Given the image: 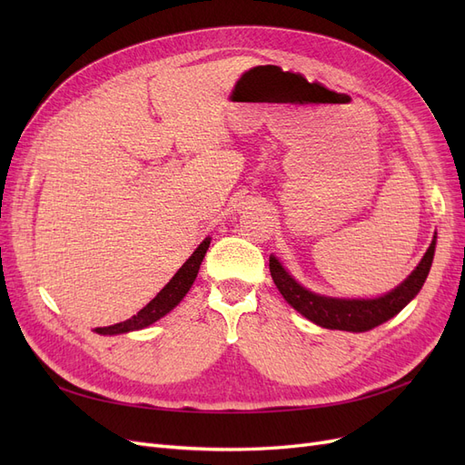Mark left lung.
Wrapping results in <instances>:
<instances>
[{
	"label": "left lung",
	"mask_w": 465,
	"mask_h": 465,
	"mask_svg": "<svg viewBox=\"0 0 465 465\" xmlns=\"http://www.w3.org/2000/svg\"><path fill=\"white\" fill-rule=\"evenodd\" d=\"M434 248L436 232L432 236L430 246L425 252V256L420 258L419 265L407 275V279L401 281L396 289H391L390 292L376 299H337L326 297V294H318L311 289L302 287L273 254L270 256V272L273 277V283L279 289V292L283 294V299L306 320H311L316 326L328 330L361 333L369 331L380 326V323H384L390 318L400 314L403 308L417 297V292L423 287L425 279L430 272Z\"/></svg>",
	"instance_id": "obj_1"
}]
</instances>
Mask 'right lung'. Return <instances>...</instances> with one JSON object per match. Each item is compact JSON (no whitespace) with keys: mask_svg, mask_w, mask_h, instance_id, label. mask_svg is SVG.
<instances>
[{"mask_svg":"<svg viewBox=\"0 0 465 465\" xmlns=\"http://www.w3.org/2000/svg\"><path fill=\"white\" fill-rule=\"evenodd\" d=\"M211 244V238L207 236L205 241L193 250V254L184 262V265L174 273V277L168 281V283L163 287V291L154 297L145 308H142L135 316H132L130 320L114 323V326H106V328H96L94 331L101 335H118V333H128V331H135V330H143L151 323H154L157 320H161L163 316H166L168 312L173 311L180 304V301L186 297V292L190 291V287L193 285L195 277H198L200 265L205 258V252Z\"/></svg>","mask_w":465,"mask_h":465,"instance_id":"add662e5","label":"right lung"}]
</instances>
